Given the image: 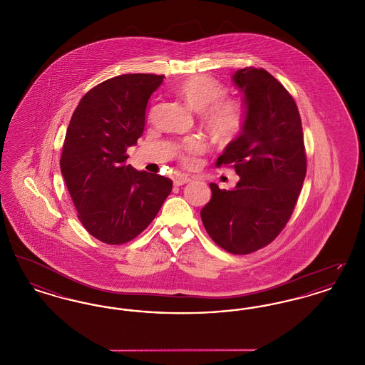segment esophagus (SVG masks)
Wrapping results in <instances>:
<instances>
[{
    "label": "esophagus",
    "instance_id": "esophagus-1",
    "mask_svg": "<svg viewBox=\"0 0 365 365\" xmlns=\"http://www.w3.org/2000/svg\"><path fill=\"white\" fill-rule=\"evenodd\" d=\"M189 182H191V178L187 175H178L174 179L175 186H182V185H186Z\"/></svg>",
    "mask_w": 365,
    "mask_h": 365
}]
</instances>
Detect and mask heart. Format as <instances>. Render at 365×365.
<instances>
[{
  "label": "heart",
  "instance_id": "b5f03b06",
  "mask_svg": "<svg viewBox=\"0 0 365 365\" xmlns=\"http://www.w3.org/2000/svg\"><path fill=\"white\" fill-rule=\"evenodd\" d=\"M178 94L192 110L204 112L210 130L222 139L237 135L243 123L242 104L234 98L223 97L225 87L208 75H194L178 87ZM205 149L200 139H190L183 146L185 161L190 163V156Z\"/></svg>",
  "mask_w": 365,
  "mask_h": 365
}]
</instances>
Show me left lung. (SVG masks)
I'll list each match as a JSON object with an SVG mask.
<instances>
[{"mask_svg": "<svg viewBox=\"0 0 365 365\" xmlns=\"http://www.w3.org/2000/svg\"><path fill=\"white\" fill-rule=\"evenodd\" d=\"M231 79L245 96L242 127L216 165L232 164L240 180L231 190L210 183L201 219L220 247L247 255L286 226L304 185L307 156L298 108L287 90L261 68L235 71Z\"/></svg>", "mask_w": 365, "mask_h": 365, "instance_id": "1", "label": "left lung"}]
</instances>
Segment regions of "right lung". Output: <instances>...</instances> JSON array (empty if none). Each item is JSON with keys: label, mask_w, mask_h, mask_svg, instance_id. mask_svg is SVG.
Returning a JSON list of instances; mask_svg holds the SVG:
<instances>
[{"label": "right lung", "mask_w": 365, "mask_h": 365, "mask_svg": "<svg viewBox=\"0 0 365 365\" xmlns=\"http://www.w3.org/2000/svg\"><path fill=\"white\" fill-rule=\"evenodd\" d=\"M164 75L125 73L93 87L75 109L60 158L78 217L109 245L134 240L156 217L173 180L125 164Z\"/></svg>", "instance_id": "right-lung-1"}]
</instances>
